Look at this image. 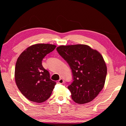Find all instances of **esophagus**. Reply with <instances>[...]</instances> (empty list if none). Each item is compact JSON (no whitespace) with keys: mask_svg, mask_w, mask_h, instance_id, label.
<instances>
[{"mask_svg":"<svg viewBox=\"0 0 126 126\" xmlns=\"http://www.w3.org/2000/svg\"><path fill=\"white\" fill-rule=\"evenodd\" d=\"M63 80L62 79V78H61V79H60L59 80H58V83H60V84H63Z\"/></svg>","mask_w":126,"mask_h":126,"instance_id":"34e87169","label":"esophagus"}]
</instances>
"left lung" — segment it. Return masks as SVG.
<instances>
[{
	"label": "left lung",
	"mask_w": 126,
	"mask_h": 126,
	"mask_svg": "<svg viewBox=\"0 0 126 126\" xmlns=\"http://www.w3.org/2000/svg\"><path fill=\"white\" fill-rule=\"evenodd\" d=\"M56 49L71 69L73 81L68 88L72 100L79 104L92 101L106 80L107 69L102 55L86 45L60 46Z\"/></svg>",
	"instance_id": "1"
}]
</instances>
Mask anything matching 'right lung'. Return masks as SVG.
Listing matches in <instances>:
<instances>
[{
	"mask_svg": "<svg viewBox=\"0 0 126 126\" xmlns=\"http://www.w3.org/2000/svg\"><path fill=\"white\" fill-rule=\"evenodd\" d=\"M56 46L38 44L22 52L17 60L15 78L21 94L31 101L41 103L50 97L56 82L42 65V60Z\"/></svg>",
	"mask_w": 126,
	"mask_h": 126,
	"instance_id": "right-lung-1",
	"label": "right lung"
}]
</instances>
